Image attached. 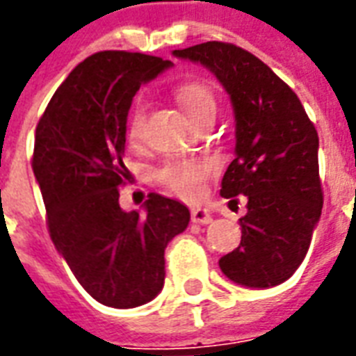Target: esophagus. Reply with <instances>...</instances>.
<instances>
[{
    "mask_svg": "<svg viewBox=\"0 0 356 356\" xmlns=\"http://www.w3.org/2000/svg\"><path fill=\"white\" fill-rule=\"evenodd\" d=\"M191 218L194 225H209L213 220V215L209 209H202V207H196V209H192Z\"/></svg>",
    "mask_w": 356,
    "mask_h": 356,
    "instance_id": "1",
    "label": "esophagus"
}]
</instances>
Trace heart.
<instances>
[{"mask_svg": "<svg viewBox=\"0 0 356 356\" xmlns=\"http://www.w3.org/2000/svg\"><path fill=\"white\" fill-rule=\"evenodd\" d=\"M175 97L192 122H196L205 115L217 113V99L204 83L192 81L181 84L175 92ZM145 117H147V102L143 97H138L128 120V138L134 143H138L143 138ZM213 171H215V162L211 158H168L156 170V177L173 194L192 200L202 194L205 179Z\"/></svg>", "mask_w": 356, "mask_h": 356, "instance_id": "1", "label": "heart"}]
</instances>
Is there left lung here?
I'll return each instance as SVG.
<instances>
[{
	"label": "left lung",
	"instance_id": "left-lung-1",
	"mask_svg": "<svg viewBox=\"0 0 356 356\" xmlns=\"http://www.w3.org/2000/svg\"><path fill=\"white\" fill-rule=\"evenodd\" d=\"M204 65L230 96L236 158L220 196L247 198L241 243L218 266L249 286L281 285L304 262L323 209L318 136L298 96L268 65L236 44L207 41L171 52Z\"/></svg>",
	"mask_w": 356,
	"mask_h": 356
}]
</instances>
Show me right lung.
<instances>
[{"label":"right lung","instance_id":"add662e5","mask_svg":"<svg viewBox=\"0 0 356 356\" xmlns=\"http://www.w3.org/2000/svg\"><path fill=\"white\" fill-rule=\"evenodd\" d=\"M171 65L139 52H96L60 84L35 130L31 165L52 243L84 291L117 309L156 298L165 247L191 222L185 204L160 194L134 211L118 204L131 99Z\"/></svg>","mask_w":356,"mask_h":356}]
</instances>
